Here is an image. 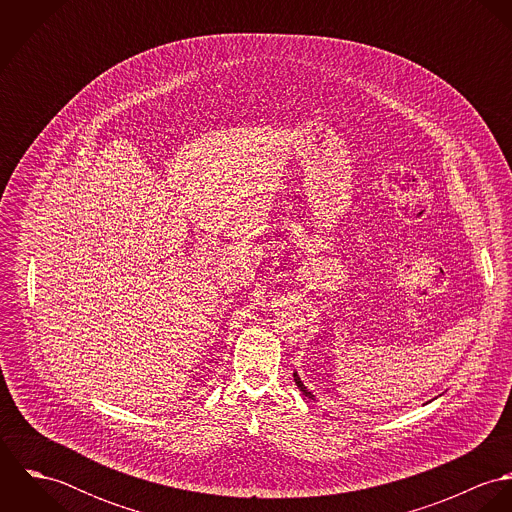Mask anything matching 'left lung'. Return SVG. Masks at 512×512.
I'll list each match as a JSON object with an SVG mask.
<instances>
[{"instance_id":"left-lung-1","label":"left lung","mask_w":512,"mask_h":512,"mask_svg":"<svg viewBox=\"0 0 512 512\" xmlns=\"http://www.w3.org/2000/svg\"><path fill=\"white\" fill-rule=\"evenodd\" d=\"M293 380H295V384H297V388H299V390H301V392H303V394H305V396H307V398H311V400H313V394H311V392H309V390H307V388H305V384H303V382H301V378H299V374H297V372H293Z\"/></svg>"}]
</instances>
